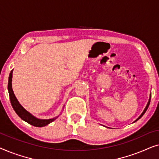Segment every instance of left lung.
<instances>
[{
  "label": "left lung",
  "instance_id": "obj_1",
  "mask_svg": "<svg viewBox=\"0 0 159 159\" xmlns=\"http://www.w3.org/2000/svg\"><path fill=\"white\" fill-rule=\"evenodd\" d=\"M150 101H151V97H150V98H149V101H148V104H147V106H146V107H145V109H144V111H143V112L142 113V114H141V115H140V116H139V117H138V119H136V120H135V121H138L139 119H140V118H141V117H142V116H143V114H145V111H147V109H148V106H149V104H150Z\"/></svg>",
  "mask_w": 159,
  "mask_h": 159
}]
</instances>
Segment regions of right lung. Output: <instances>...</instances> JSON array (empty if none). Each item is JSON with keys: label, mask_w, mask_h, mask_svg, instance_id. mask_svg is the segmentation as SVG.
Masks as SVG:
<instances>
[{"label": "right lung", "mask_w": 159, "mask_h": 159, "mask_svg": "<svg viewBox=\"0 0 159 159\" xmlns=\"http://www.w3.org/2000/svg\"><path fill=\"white\" fill-rule=\"evenodd\" d=\"M12 73L13 70L11 71V73L9 75V77H8V93H9V97H10V101L11 103V106L15 112L16 113V114L22 119V120L25 121L26 122L29 123L30 125L34 127H44L50 124L52 121H53L57 117H55L53 119H37L36 117L32 116L31 114H30L27 111H26L20 104H19V101H17L16 98L15 97L12 90V86H11V82H12Z\"/></svg>", "instance_id": "1"}]
</instances>
